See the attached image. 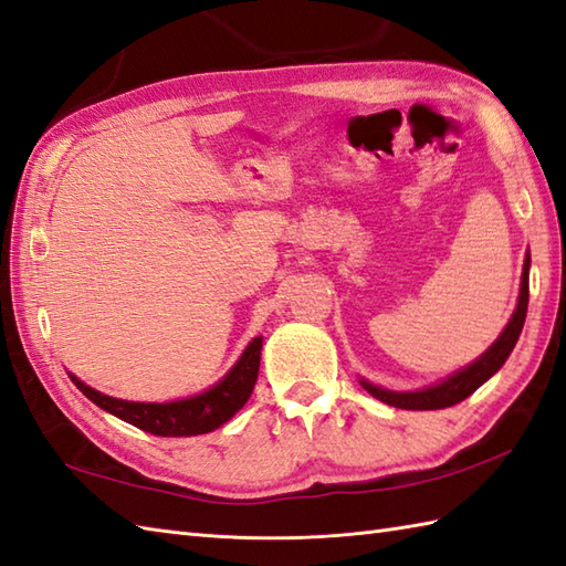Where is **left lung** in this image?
<instances>
[{
  "mask_svg": "<svg viewBox=\"0 0 566 566\" xmlns=\"http://www.w3.org/2000/svg\"><path fill=\"white\" fill-rule=\"evenodd\" d=\"M527 276H531V255H525V262H523L521 294L511 321L506 323V328L501 331L494 345H491L484 355H479L474 363H469L460 371H454V375H450L448 379L430 384V387L416 389V391H391V389L377 387V384H371L367 379H359V384H363L375 399L389 403L394 408H406V411H436V408H448L464 401L467 396H472L484 381H489L496 375V371L503 367V363L509 359V355L513 353L515 343H518L525 314H527Z\"/></svg>",
  "mask_w": 566,
  "mask_h": 566,
  "instance_id": "left-lung-1",
  "label": "left lung"
}]
</instances>
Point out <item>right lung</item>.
<instances>
[{
    "instance_id": "obj_1",
    "label": "right lung",
    "mask_w": 566,
    "mask_h": 566,
    "mask_svg": "<svg viewBox=\"0 0 566 566\" xmlns=\"http://www.w3.org/2000/svg\"><path fill=\"white\" fill-rule=\"evenodd\" d=\"M260 350H262V335L252 338L238 363L226 371V375L197 396L165 403H143V401H124L106 396L97 389H92L70 375L72 384L87 396L92 403L104 408L106 413L126 420V423L136 426L140 430L150 432V436L160 438H189V436H203L221 428L226 420H231L240 408L250 399L252 389H255L258 371H260Z\"/></svg>"
}]
</instances>
